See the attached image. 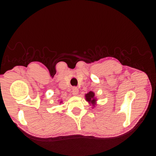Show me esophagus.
<instances>
[{"instance_id":"esophagus-1","label":"esophagus","mask_w":156,"mask_h":156,"mask_svg":"<svg viewBox=\"0 0 156 156\" xmlns=\"http://www.w3.org/2000/svg\"><path fill=\"white\" fill-rule=\"evenodd\" d=\"M79 93V90L78 88H77L76 87H73V94L75 96H77Z\"/></svg>"}]
</instances>
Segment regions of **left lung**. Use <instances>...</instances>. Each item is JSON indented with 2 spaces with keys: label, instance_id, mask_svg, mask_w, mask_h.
Here are the masks:
<instances>
[{
  "label": "left lung",
  "instance_id": "obj_1",
  "mask_svg": "<svg viewBox=\"0 0 156 156\" xmlns=\"http://www.w3.org/2000/svg\"><path fill=\"white\" fill-rule=\"evenodd\" d=\"M86 99L87 102L92 103L93 106H94V105L96 104V98H94V93L92 92V91H90V92L86 94Z\"/></svg>",
  "mask_w": 156,
  "mask_h": 156
}]
</instances>
